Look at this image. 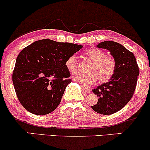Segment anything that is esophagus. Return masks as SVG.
Listing matches in <instances>:
<instances>
[{
  "label": "esophagus",
  "mask_w": 150,
  "mask_h": 150,
  "mask_svg": "<svg viewBox=\"0 0 150 150\" xmlns=\"http://www.w3.org/2000/svg\"><path fill=\"white\" fill-rule=\"evenodd\" d=\"M82 89H83L84 92H86V93H89V92H91L90 89L88 88V87H85V86H82Z\"/></svg>",
  "instance_id": "obj_1"
}]
</instances>
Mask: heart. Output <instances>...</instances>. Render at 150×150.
Listing matches in <instances>:
<instances>
[{
  "label": "heart",
  "mask_w": 150,
  "mask_h": 150,
  "mask_svg": "<svg viewBox=\"0 0 150 150\" xmlns=\"http://www.w3.org/2000/svg\"><path fill=\"white\" fill-rule=\"evenodd\" d=\"M86 55L93 61L89 65L87 72L75 77V80L82 85L89 86L94 85L97 80L99 82H106L114 75L116 69V61L111 56H106L104 51L99 49H92L86 52ZM65 67L73 75L80 71L77 58L75 54L71 55L65 61Z\"/></svg>",
  "instance_id": "b5f03b06"
}]
</instances>
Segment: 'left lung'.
Returning <instances> with one entry per match:
<instances>
[{
  "instance_id": "1",
  "label": "left lung",
  "mask_w": 150,
  "mask_h": 150,
  "mask_svg": "<svg viewBox=\"0 0 150 150\" xmlns=\"http://www.w3.org/2000/svg\"><path fill=\"white\" fill-rule=\"evenodd\" d=\"M97 47L111 52L116 61V69L108 82L92 89L99 99L97 104L91 107L98 113L111 115L122 109L131 99L140 71L133 53L121 44L106 41Z\"/></svg>"
}]
</instances>
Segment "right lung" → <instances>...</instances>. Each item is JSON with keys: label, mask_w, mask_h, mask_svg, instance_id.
Listing matches in <instances>:
<instances>
[{"label": "right lung", "mask_w": 150, "mask_h": 150, "mask_svg": "<svg viewBox=\"0 0 150 150\" xmlns=\"http://www.w3.org/2000/svg\"><path fill=\"white\" fill-rule=\"evenodd\" d=\"M82 47L42 39L22 50L15 62L13 82L18 100L27 111L42 116L57 108L72 82L65 61Z\"/></svg>", "instance_id": "right-lung-1"}]
</instances>
